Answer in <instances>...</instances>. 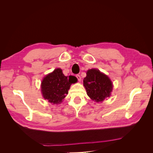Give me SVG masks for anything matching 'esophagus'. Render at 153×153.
I'll return each instance as SVG.
<instances>
[{
  "label": "esophagus",
  "instance_id": "34e87169",
  "mask_svg": "<svg viewBox=\"0 0 153 153\" xmlns=\"http://www.w3.org/2000/svg\"><path fill=\"white\" fill-rule=\"evenodd\" d=\"M76 77L77 78V79H78V81H79V82L81 81V76H80L79 75H76Z\"/></svg>",
  "mask_w": 153,
  "mask_h": 153
}]
</instances>
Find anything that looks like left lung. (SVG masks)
Listing matches in <instances>:
<instances>
[{
  "label": "left lung",
  "mask_w": 153,
  "mask_h": 153,
  "mask_svg": "<svg viewBox=\"0 0 153 153\" xmlns=\"http://www.w3.org/2000/svg\"><path fill=\"white\" fill-rule=\"evenodd\" d=\"M84 79V85L89 98L96 102H102L110 97L113 85L110 78L99 69H89Z\"/></svg>",
  "instance_id": "8db88e82"
}]
</instances>
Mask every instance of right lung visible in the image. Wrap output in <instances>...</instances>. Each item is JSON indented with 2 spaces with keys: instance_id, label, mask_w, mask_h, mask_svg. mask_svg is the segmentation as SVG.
I'll use <instances>...</instances> for the list:
<instances>
[{
  "instance_id": "1",
  "label": "right lung",
  "mask_w": 153,
  "mask_h": 153,
  "mask_svg": "<svg viewBox=\"0 0 153 153\" xmlns=\"http://www.w3.org/2000/svg\"><path fill=\"white\" fill-rule=\"evenodd\" d=\"M77 82L74 76H64L61 69L57 68L46 76L41 82V92L43 98L53 104H59L68 94L72 84Z\"/></svg>"
}]
</instances>
